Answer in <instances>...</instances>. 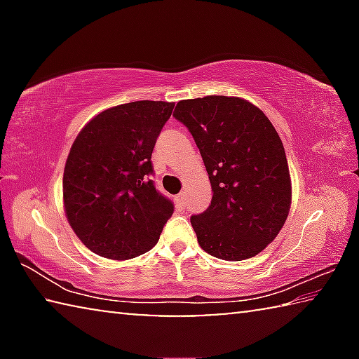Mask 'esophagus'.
<instances>
[{"instance_id":"obj_1","label":"esophagus","mask_w":359,"mask_h":359,"mask_svg":"<svg viewBox=\"0 0 359 359\" xmlns=\"http://www.w3.org/2000/svg\"><path fill=\"white\" fill-rule=\"evenodd\" d=\"M185 199H187V193L185 191H182L180 194H177V205H179L180 209L185 208Z\"/></svg>"}]
</instances>
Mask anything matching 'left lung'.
I'll return each instance as SVG.
<instances>
[{
  "instance_id": "left-lung-1",
  "label": "left lung",
  "mask_w": 359,
  "mask_h": 359,
  "mask_svg": "<svg viewBox=\"0 0 359 359\" xmlns=\"http://www.w3.org/2000/svg\"><path fill=\"white\" fill-rule=\"evenodd\" d=\"M174 117L190 130L214 191L190 218L199 245L226 261L263 252L291 205L287 155L269 118L247 100L217 95L179 101Z\"/></svg>"
}]
</instances>
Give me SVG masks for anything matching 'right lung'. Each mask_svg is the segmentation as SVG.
<instances>
[{"instance_id":"right-lung-1","label":"right lung","mask_w":359,"mask_h":359,"mask_svg":"<svg viewBox=\"0 0 359 359\" xmlns=\"http://www.w3.org/2000/svg\"><path fill=\"white\" fill-rule=\"evenodd\" d=\"M174 102L133 101L109 107L72 142L63 174L66 218L82 244L109 259L154 247L174 204L156 190L151 151Z\"/></svg>"}]
</instances>
